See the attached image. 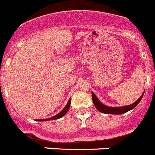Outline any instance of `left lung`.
<instances>
[{"instance_id": "left-lung-1", "label": "left lung", "mask_w": 155, "mask_h": 155, "mask_svg": "<svg viewBox=\"0 0 155 155\" xmlns=\"http://www.w3.org/2000/svg\"><path fill=\"white\" fill-rule=\"evenodd\" d=\"M92 96L94 105H95V107H96V109L98 110V111H100V112L103 113H107V114H122V113H125L126 112H127V111L130 110L134 109V108L140 103V101H141L143 95H142L136 102H134V103L132 104L127 105V106L125 107H107L106 106V105L103 104L101 103L99 100L97 98V97L95 96V95L93 92H92Z\"/></svg>"}]
</instances>
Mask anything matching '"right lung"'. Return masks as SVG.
Segmentation results:
<instances>
[{
    "label": "right lung",
    "instance_id": "add662e5",
    "mask_svg": "<svg viewBox=\"0 0 155 155\" xmlns=\"http://www.w3.org/2000/svg\"><path fill=\"white\" fill-rule=\"evenodd\" d=\"M70 104H71V100L68 101V103H67L66 106L65 107L64 109L61 111L60 113H58L57 115H56L55 116H53L51 118H49V119H38V121H40V122H42V121H49V120H54V119H60V118L63 117L65 114L67 113V111L69 109V107H70Z\"/></svg>",
    "mask_w": 155,
    "mask_h": 155
}]
</instances>
